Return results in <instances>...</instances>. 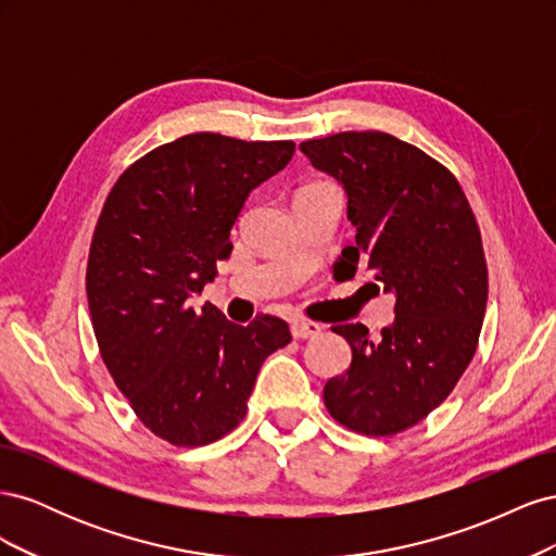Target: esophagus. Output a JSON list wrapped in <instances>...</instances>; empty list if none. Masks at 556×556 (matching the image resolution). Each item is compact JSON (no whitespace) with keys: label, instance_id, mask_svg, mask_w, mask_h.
I'll return each instance as SVG.
<instances>
[{"label":"esophagus","instance_id":"obj_1","mask_svg":"<svg viewBox=\"0 0 556 556\" xmlns=\"http://www.w3.org/2000/svg\"><path fill=\"white\" fill-rule=\"evenodd\" d=\"M290 329H292L294 339L304 341V339H313V336H317L319 331H323V325L313 323V319H294Z\"/></svg>","mask_w":556,"mask_h":556}]
</instances>
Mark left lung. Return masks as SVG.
I'll return each mask as SVG.
<instances>
[{
  "instance_id": "8db88e82",
  "label": "left lung",
  "mask_w": 556,
  "mask_h": 556,
  "mask_svg": "<svg viewBox=\"0 0 556 556\" xmlns=\"http://www.w3.org/2000/svg\"><path fill=\"white\" fill-rule=\"evenodd\" d=\"M299 150L348 192L357 233L341 278L366 268L396 294L380 339L362 323L331 327L352 364L325 384V406L350 431L401 433L441 406L478 350L490 288L478 220L447 166L392 134L341 131Z\"/></svg>"
}]
</instances>
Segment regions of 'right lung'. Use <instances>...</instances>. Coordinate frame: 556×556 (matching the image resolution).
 Here are the masks:
<instances>
[{
  "instance_id": "add662e5",
  "label": "right lung",
  "mask_w": 556,
  "mask_h": 556,
  "mask_svg": "<svg viewBox=\"0 0 556 556\" xmlns=\"http://www.w3.org/2000/svg\"><path fill=\"white\" fill-rule=\"evenodd\" d=\"M292 155V141L188 134L129 164L99 213L86 268L99 355L143 427L176 447L237 429L264 359L292 341L276 315L241 327L190 306L231 255L250 190Z\"/></svg>"
}]
</instances>
